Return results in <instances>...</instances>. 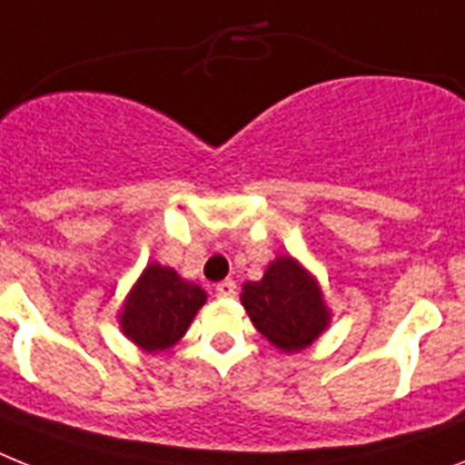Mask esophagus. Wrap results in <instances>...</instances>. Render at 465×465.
I'll list each match as a JSON object with an SVG mask.
<instances>
[{"label":"esophagus","instance_id":"obj_1","mask_svg":"<svg viewBox=\"0 0 465 465\" xmlns=\"http://www.w3.org/2000/svg\"><path fill=\"white\" fill-rule=\"evenodd\" d=\"M216 294L218 297H235L237 294V285H235V280H223V282H218L216 285Z\"/></svg>","mask_w":465,"mask_h":465}]
</instances>
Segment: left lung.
<instances>
[{"label":"left lung","mask_w":465,"mask_h":465,"mask_svg":"<svg viewBox=\"0 0 465 465\" xmlns=\"http://www.w3.org/2000/svg\"><path fill=\"white\" fill-rule=\"evenodd\" d=\"M240 299L254 328L287 354L309 347L330 323L316 278L292 256H278L259 282H244Z\"/></svg>","instance_id":"obj_1"}]
</instances>
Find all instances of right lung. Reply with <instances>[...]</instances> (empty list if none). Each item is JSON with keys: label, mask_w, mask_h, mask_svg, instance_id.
<instances>
[{"label": "right lung", "mask_w": 465, "mask_h": 465, "mask_svg": "<svg viewBox=\"0 0 465 465\" xmlns=\"http://www.w3.org/2000/svg\"><path fill=\"white\" fill-rule=\"evenodd\" d=\"M204 302L202 287L183 280L173 268L149 263L118 316L123 335L144 351H163L185 335Z\"/></svg>", "instance_id": "1"}]
</instances>
